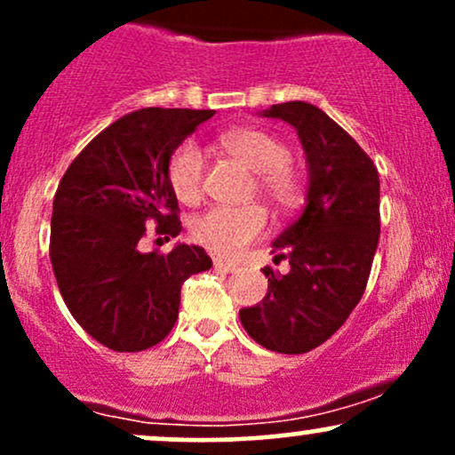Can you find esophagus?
<instances>
[{
    "label": "esophagus",
    "instance_id": "esophagus-1",
    "mask_svg": "<svg viewBox=\"0 0 455 455\" xmlns=\"http://www.w3.org/2000/svg\"><path fill=\"white\" fill-rule=\"evenodd\" d=\"M213 267L220 269V271H235V269H237V265L231 263V260H224L220 257H216V259H213Z\"/></svg>",
    "mask_w": 455,
    "mask_h": 455
}]
</instances>
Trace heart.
Wrapping results in <instances>:
<instances>
[{
    "instance_id": "b5f03b06",
    "label": "heart",
    "mask_w": 455,
    "mask_h": 455,
    "mask_svg": "<svg viewBox=\"0 0 455 455\" xmlns=\"http://www.w3.org/2000/svg\"><path fill=\"white\" fill-rule=\"evenodd\" d=\"M224 149L231 151L250 169L257 171L263 195L278 205H289L297 195V177L289 166V149L271 134L257 128H239L222 134ZM166 177L181 203H195L203 190L205 154L195 140L177 145L166 164ZM267 227V216L257 205H216L198 213L192 222V237L222 257H235L250 242L260 237Z\"/></svg>"
}]
</instances>
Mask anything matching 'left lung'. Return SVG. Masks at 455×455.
Returning a JSON list of instances; mask_svg holds the SVG:
<instances>
[{"mask_svg":"<svg viewBox=\"0 0 455 455\" xmlns=\"http://www.w3.org/2000/svg\"><path fill=\"white\" fill-rule=\"evenodd\" d=\"M260 115L297 130L307 190L297 220L271 243L275 259H289L291 271L265 267L267 295L242 307L239 321L260 347L299 355L331 338L362 299L380 235L379 171L315 104H274Z\"/></svg>","mask_w":455,"mask_h":455,"instance_id":"left-lung-1","label":"left lung"}]
</instances>
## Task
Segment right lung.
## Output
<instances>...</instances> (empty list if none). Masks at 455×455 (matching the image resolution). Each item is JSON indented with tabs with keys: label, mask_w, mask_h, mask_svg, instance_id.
Segmentation results:
<instances>
[{
	"label": "right lung",
	"mask_w": 455,
	"mask_h": 455,
	"mask_svg": "<svg viewBox=\"0 0 455 455\" xmlns=\"http://www.w3.org/2000/svg\"><path fill=\"white\" fill-rule=\"evenodd\" d=\"M216 111L140 108L102 130L72 160L53 198L51 265L68 310L119 353L164 340L180 315L184 280L212 267L198 245L140 252L145 224L177 237V196L166 164L177 145Z\"/></svg>",
	"instance_id": "right-lung-1"
}]
</instances>
